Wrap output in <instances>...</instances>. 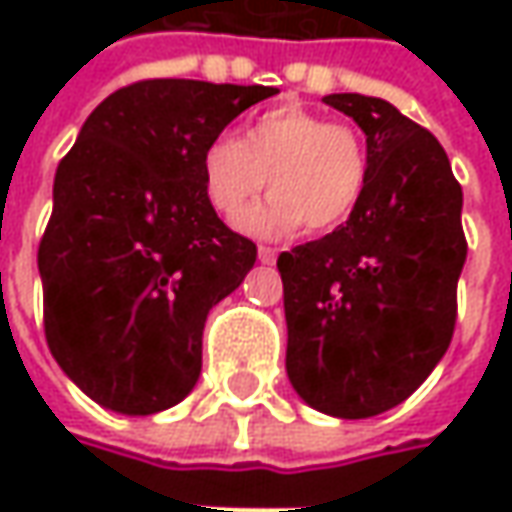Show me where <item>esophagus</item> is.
Instances as JSON below:
<instances>
[{"label": "esophagus", "instance_id": "esophagus-1", "mask_svg": "<svg viewBox=\"0 0 512 512\" xmlns=\"http://www.w3.org/2000/svg\"><path fill=\"white\" fill-rule=\"evenodd\" d=\"M276 256H279V250H276V247L259 245V262H262V265H273V262H276Z\"/></svg>", "mask_w": 512, "mask_h": 512}]
</instances>
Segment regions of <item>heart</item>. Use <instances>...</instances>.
I'll return each instance as SVG.
<instances>
[{
    "label": "heart",
    "instance_id": "b5f03b06",
    "mask_svg": "<svg viewBox=\"0 0 512 512\" xmlns=\"http://www.w3.org/2000/svg\"><path fill=\"white\" fill-rule=\"evenodd\" d=\"M273 196L250 207L239 227L253 236L333 230L350 219L367 182L362 136L344 122L302 105H276L247 125L245 136H216L202 153L210 205L233 219L267 185Z\"/></svg>",
    "mask_w": 512,
    "mask_h": 512
}]
</instances>
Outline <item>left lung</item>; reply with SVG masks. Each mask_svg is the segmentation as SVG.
<instances>
[{
	"label": "left lung",
	"mask_w": 512,
	"mask_h": 512,
	"mask_svg": "<svg viewBox=\"0 0 512 512\" xmlns=\"http://www.w3.org/2000/svg\"><path fill=\"white\" fill-rule=\"evenodd\" d=\"M367 136V182L350 219L279 256L287 379L313 410L370 419L402 404L456 327L467 259L462 185L439 139L390 102L330 93Z\"/></svg>",
	"instance_id": "1"
}]
</instances>
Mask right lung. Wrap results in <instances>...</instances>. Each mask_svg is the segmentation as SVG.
Listing matches in <instances>:
<instances>
[{"mask_svg":"<svg viewBox=\"0 0 512 512\" xmlns=\"http://www.w3.org/2000/svg\"><path fill=\"white\" fill-rule=\"evenodd\" d=\"M265 85L148 79L85 119L53 179L39 245L45 336L96 404L150 416L202 373L210 307L242 285L256 245L207 202L202 153Z\"/></svg>","mask_w":512,"mask_h":512,"instance_id":"1","label":"right lung"}]
</instances>
